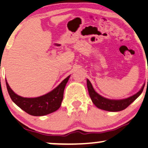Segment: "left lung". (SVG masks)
<instances>
[{
    "mask_svg": "<svg viewBox=\"0 0 148 148\" xmlns=\"http://www.w3.org/2000/svg\"><path fill=\"white\" fill-rule=\"evenodd\" d=\"M87 86L92 101L97 108L107 111L116 112L125 109L127 107H128L133 102L134 100L137 99L143 90L145 84L143 86L141 89L138 92L136 93L133 96L123 99H110L101 96L95 92L92 86L90 81L88 79H87Z\"/></svg>",
    "mask_w": 148,
    "mask_h": 148,
    "instance_id": "1",
    "label": "left lung"
}]
</instances>
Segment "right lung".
Here are the masks:
<instances>
[{
    "mask_svg": "<svg viewBox=\"0 0 148 148\" xmlns=\"http://www.w3.org/2000/svg\"><path fill=\"white\" fill-rule=\"evenodd\" d=\"M69 76L64 79L55 89L44 95L34 98L23 97L16 95L6 81V86L13 102L23 111L33 116H42L57 111L63 99L64 90Z\"/></svg>",
    "mask_w": 148,
    "mask_h": 148,
    "instance_id": "right-lung-1",
    "label": "right lung"
}]
</instances>
